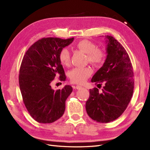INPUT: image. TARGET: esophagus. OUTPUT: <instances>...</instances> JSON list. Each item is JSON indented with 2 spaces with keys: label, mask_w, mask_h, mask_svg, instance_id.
Returning a JSON list of instances; mask_svg holds the SVG:
<instances>
[{
  "label": "esophagus",
  "mask_w": 150,
  "mask_h": 150,
  "mask_svg": "<svg viewBox=\"0 0 150 150\" xmlns=\"http://www.w3.org/2000/svg\"><path fill=\"white\" fill-rule=\"evenodd\" d=\"M83 87L81 86H79V85H77V86H76V88L77 89H81Z\"/></svg>",
  "instance_id": "34e87169"
}]
</instances>
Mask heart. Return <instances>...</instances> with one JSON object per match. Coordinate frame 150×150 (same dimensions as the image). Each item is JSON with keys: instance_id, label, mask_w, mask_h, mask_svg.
<instances>
[{"instance_id": "b5f03b06", "label": "heart", "mask_w": 150, "mask_h": 150, "mask_svg": "<svg viewBox=\"0 0 150 150\" xmlns=\"http://www.w3.org/2000/svg\"><path fill=\"white\" fill-rule=\"evenodd\" d=\"M80 51L86 54V61L95 66H101L105 62L106 53L101 47H98L93 42L82 40L76 44ZM59 59L63 66H67L70 63V52L67 48H62L59 53ZM93 74V70L89 66L74 67L69 72V77L72 83L82 84Z\"/></svg>"}]
</instances>
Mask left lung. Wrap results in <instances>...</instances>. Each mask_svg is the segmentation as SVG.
Segmentation results:
<instances>
[{"label": "left lung", "instance_id": "8db88e82", "mask_svg": "<svg viewBox=\"0 0 150 150\" xmlns=\"http://www.w3.org/2000/svg\"><path fill=\"white\" fill-rule=\"evenodd\" d=\"M106 38V59L91 79L98 88L104 86L101 93L97 88L89 89L86 103L88 116L101 123L118 118L128 106L134 89L133 69L128 53L112 36Z\"/></svg>", "mask_w": 150, "mask_h": 150}]
</instances>
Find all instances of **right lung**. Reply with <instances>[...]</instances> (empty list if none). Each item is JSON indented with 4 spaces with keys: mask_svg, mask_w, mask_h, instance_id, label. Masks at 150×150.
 Wrapping results in <instances>:
<instances>
[{
    "mask_svg": "<svg viewBox=\"0 0 150 150\" xmlns=\"http://www.w3.org/2000/svg\"><path fill=\"white\" fill-rule=\"evenodd\" d=\"M74 38L62 39L44 38L26 51L20 67L19 83L25 106L33 118L40 123H51L63 115L71 86L54 91L51 83L56 76L65 81L64 69L59 59L61 50Z\"/></svg>",
    "mask_w": 150,
    "mask_h": 150,
    "instance_id": "add662e5",
    "label": "right lung"
}]
</instances>
